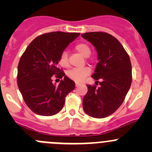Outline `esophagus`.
Masks as SVG:
<instances>
[{
	"label": "esophagus",
	"instance_id": "1",
	"mask_svg": "<svg viewBox=\"0 0 152 152\" xmlns=\"http://www.w3.org/2000/svg\"><path fill=\"white\" fill-rule=\"evenodd\" d=\"M79 85H80V84H79V82H76V87H78V86H79Z\"/></svg>",
	"mask_w": 152,
	"mask_h": 152
}]
</instances>
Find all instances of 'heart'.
I'll return each instance as SVG.
<instances>
[{
  "label": "heart",
  "mask_w": 152,
  "mask_h": 152,
  "mask_svg": "<svg viewBox=\"0 0 152 152\" xmlns=\"http://www.w3.org/2000/svg\"><path fill=\"white\" fill-rule=\"evenodd\" d=\"M75 50L78 52L80 55H82L84 57H88L91 53V49L89 46L88 44L85 42H80L78 43L75 46ZM59 64L60 66L63 67H69V60H68V53L67 51L64 50L61 53L59 59ZM90 73V67H85L83 68H74L71 69L67 73V76L70 79H73L74 81L80 82Z\"/></svg>",
  "instance_id": "1"
}]
</instances>
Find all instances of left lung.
<instances>
[{
  "label": "left lung",
  "mask_w": 152,
  "mask_h": 152,
  "mask_svg": "<svg viewBox=\"0 0 152 152\" xmlns=\"http://www.w3.org/2000/svg\"><path fill=\"white\" fill-rule=\"evenodd\" d=\"M82 37L97 51L99 62L92 77L101 80L99 87L87 85L83 109L91 117L104 118L115 113L124 102L132 79L131 62L120 42L110 34L88 32Z\"/></svg>",
  "instance_id": "obj_1"
}]
</instances>
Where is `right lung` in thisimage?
I'll return each mask as SVG.
<instances>
[{"label": "right lung", "instance_id": "obj_1", "mask_svg": "<svg viewBox=\"0 0 152 152\" xmlns=\"http://www.w3.org/2000/svg\"><path fill=\"white\" fill-rule=\"evenodd\" d=\"M79 33L53 31L35 38L23 53L18 67V85L31 110L39 115L50 116L59 113L65 99L74 90L75 82L58 67L59 56ZM64 79L59 86L51 77Z\"/></svg>", "mask_w": 152, "mask_h": 152}]
</instances>
